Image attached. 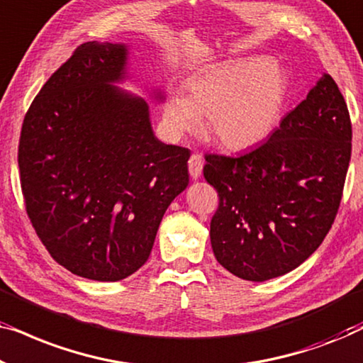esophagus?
<instances>
[{
	"label": "esophagus",
	"instance_id": "1",
	"mask_svg": "<svg viewBox=\"0 0 363 363\" xmlns=\"http://www.w3.org/2000/svg\"><path fill=\"white\" fill-rule=\"evenodd\" d=\"M188 170H190V175L191 178H196L201 175L203 172V157L201 153H193L190 157V160H188Z\"/></svg>",
	"mask_w": 363,
	"mask_h": 363
}]
</instances>
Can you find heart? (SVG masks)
<instances>
[{
	"label": "heart",
	"instance_id": "b5f03b06",
	"mask_svg": "<svg viewBox=\"0 0 363 363\" xmlns=\"http://www.w3.org/2000/svg\"><path fill=\"white\" fill-rule=\"evenodd\" d=\"M286 82L264 57L230 61L188 82L186 97L168 102L167 121L175 132L193 130L208 117L213 140L231 150L264 140L279 116Z\"/></svg>",
	"mask_w": 363,
	"mask_h": 363
}]
</instances>
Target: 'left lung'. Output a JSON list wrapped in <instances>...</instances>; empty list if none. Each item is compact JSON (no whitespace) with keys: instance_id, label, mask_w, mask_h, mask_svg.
I'll list each match as a JSON object with an SVG mask.
<instances>
[{"instance_id":"left-lung-1","label":"left lung","mask_w":363,"mask_h":363,"mask_svg":"<svg viewBox=\"0 0 363 363\" xmlns=\"http://www.w3.org/2000/svg\"><path fill=\"white\" fill-rule=\"evenodd\" d=\"M352 153L349 108L329 74L269 140L238 157L206 153L218 191L211 247L241 279L267 281L302 264L334 225Z\"/></svg>"}]
</instances>
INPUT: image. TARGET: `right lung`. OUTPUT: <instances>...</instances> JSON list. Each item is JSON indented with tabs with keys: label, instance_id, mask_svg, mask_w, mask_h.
<instances>
[{
	"label": "right lung",
	"instance_id": "obj_1",
	"mask_svg": "<svg viewBox=\"0 0 363 363\" xmlns=\"http://www.w3.org/2000/svg\"><path fill=\"white\" fill-rule=\"evenodd\" d=\"M127 48L84 43L24 116L19 180L29 221L72 274L121 281L145 264L167 208L188 186L185 147L153 135L123 79Z\"/></svg>",
	"mask_w": 363,
	"mask_h": 363
}]
</instances>
